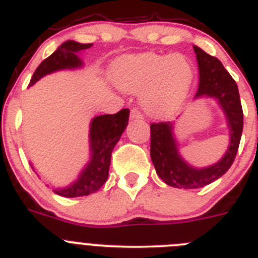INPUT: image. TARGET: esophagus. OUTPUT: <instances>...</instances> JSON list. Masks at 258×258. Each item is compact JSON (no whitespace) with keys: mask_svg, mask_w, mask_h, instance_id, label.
<instances>
[{"mask_svg":"<svg viewBox=\"0 0 258 258\" xmlns=\"http://www.w3.org/2000/svg\"><path fill=\"white\" fill-rule=\"evenodd\" d=\"M131 118H143L142 113H141L140 109L132 108L131 109Z\"/></svg>","mask_w":258,"mask_h":258,"instance_id":"34e87169","label":"esophagus"}]
</instances>
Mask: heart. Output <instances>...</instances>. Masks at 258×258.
Wrapping results in <instances>:
<instances>
[{"instance_id": "1", "label": "heart", "mask_w": 258, "mask_h": 258, "mask_svg": "<svg viewBox=\"0 0 258 258\" xmlns=\"http://www.w3.org/2000/svg\"><path fill=\"white\" fill-rule=\"evenodd\" d=\"M116 84L126 92H141L143 108L155 117H168L181 108L190 92L194 68L182 54L142 52L118 59Z\"/></svg>"}]
</instances>
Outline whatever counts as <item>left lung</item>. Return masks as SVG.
Returning a JSON list of instances; mask_svg holds the SVG:
<instances>
[{
	"label": "left lung",
	"instance_id": "obj_1",
	"mask_svg": "<svg viewBox=\"0 0 258 258\" xmlns=\"http://www.w3.org/2000/svg\"><path fill=\"white\" fill-rule=\"evenodd\" d=\"M199 64L200 83L197 97L209 95L217 98L226 113L230 127V146L225 156L214 165L195 169L187 165L179 156L172 134L170 122H152L151 154L157 175L172 187L199 188L216 181L229 170L234 163L243 132V108L238 85L216 56L207 54L200 47L194 46Z\"/></svg>",
	"mask_w": 258,
	"mask_h": 258
}]
</instances>
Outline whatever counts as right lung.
Returning a JSON list of instances; mask_svg holds the SVG:
<instances>
[{"mask_svg":"<svg viewBox=\"0 0 258 258\" xmlns=\"http://www.w3.org/2000/svg\"><path fill=\"white\" fill-rule=\"evenodd\" d=\"M92 44H79L75 41H67L61 44L55 52L47 56L37 68L32 76L29 85L40 80L41 77L54 71L63 68H75L81 66V60L76 52L89 49ZM129 109L124 108L113 115H102L93 118L90 126V149H92V160L83 170L74 184L70 187L54 190L58 195L66 198H76L89 195L103 186L108 178V169L111 164V155L113 147L118 142L122 132L126 127L129 120Z\"/></svg>","mask_w":258,"mask_h":258,"instance_id":"right-lung-1","label":"right lung"}]
</instances>
